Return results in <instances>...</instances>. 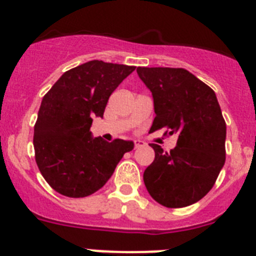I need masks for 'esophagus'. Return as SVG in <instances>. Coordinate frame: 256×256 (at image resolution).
Segmentation results:
<instances>
[{"instance_id":"obj_1","label":"esophagus","mask_w":256,"mask_h":256,"mask_svg":"<svg viewBox=\"0 0 256 256\" xmlns=\"http://www.w3.org/2000/svg\"><path fill=\"white\" fill-rule=\"evenodd\" d=\"M144 146V142L141 140H136L134 141V148H141Z\"/></svg>"}]
</instances>
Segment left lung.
Masks as SVG:
<instances>
[{
  "label": "left lung",
  "instance_id": "1",
  "mask_svg": "<svg viewBox=\"0 0 256 256\" xmlns=\"http://www.w3.org/2000/svg\"><path fill=\"white\" fill-rule=\"evenodd\" d=\"M152 94L156 116L150 132L166 128L178 137L165 152L150 144L155 159L144 173V186L166 208L195 204L214 186L226 162V122L216 92L182 68H137Z\"/></svg>",
  "mask_w": 256,
  "mask_h": 256
}]
</instances>
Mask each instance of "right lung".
I'll list each match as a JSON object with an SVG mask.
<instances>
[{"instance_id": "1", "label": "right lung", "mask_w": 256, "mask_h": 256, "mask_svg": "<svg viewBox=\"0 0 256 256\" xmlns=\"http://www.w3.org/2000/svg\"><path fill=\"white\" fill-rule=\"evenodd\" d=\"M136 66L92 60L65 72L44 94L34 126L36 162L52 188L86 198L104 187L133 141L92 136L108 97Z\"/></svg>"}]
</instances>
